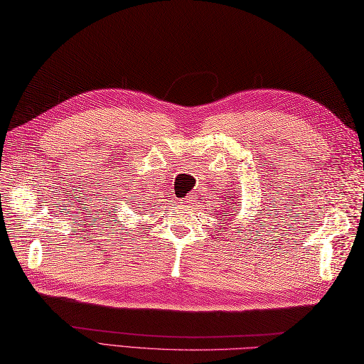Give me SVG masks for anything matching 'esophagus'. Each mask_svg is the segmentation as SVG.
I'll return each mask as SVG.
<instances>
[{
  "instance_id": "esophagus-1",
  "label": "esophagus",
  "mask_w": 364,
  "mask_h": 364,
  "mask_svg": "<svg viewBox=\"0 0 364 364\" xmlns=\"http://www.w3.org/2000/svg\"><path fill=\"white\" fill-rule=\"evenodd\" d=\"M194 200H196V196L194 194H189L186 198L183 200V202L186 203V205H192V202H194Z\"/></svg>"
}]
</instances>
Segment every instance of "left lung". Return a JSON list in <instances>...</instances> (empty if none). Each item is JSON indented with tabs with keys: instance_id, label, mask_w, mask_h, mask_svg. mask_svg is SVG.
I'll use <instances>...</instances> for the list:
<instances>
[{
	"instance_id": "obj_1",
	"label": "left lung",
	"mask_w": 364,
	"mask_h": 364,
	"mask_svg": "<svg viewBox=\"0 0 364 364\" xmlns=\"http://www.w3.org/2000/svg\"><path fill=\"white\" fill-rule=\"evenodd\" d=\"M239 197V196H237ZM236 197L233 196V194H230L228 196V198H227V202H228V205L231 206V208H222V210H223V214H229L230 212L232 213L231 218H235V214L237 213V205H236ZM239 203V202H237Z\"/></svg>"
}]
</instances>
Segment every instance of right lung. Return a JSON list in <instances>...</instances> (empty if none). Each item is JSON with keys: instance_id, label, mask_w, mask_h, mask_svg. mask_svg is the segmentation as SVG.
Here are the masks:
<instances>
[{"instance_id": "1", "label": "right lung", "mask_w": 364, "mask_h": 364, "mask_svg": "<svg viewBox=\"0 0 364 364\" xmlns=\"http://www.w3.org/2000/svg\"><path fill=\"white\" fill-rule=\"evenodd\" d=\"M144 202H145V200H144ZM134 210H137V206H136V208H134Z\"/></svg>"}]
</instances>
